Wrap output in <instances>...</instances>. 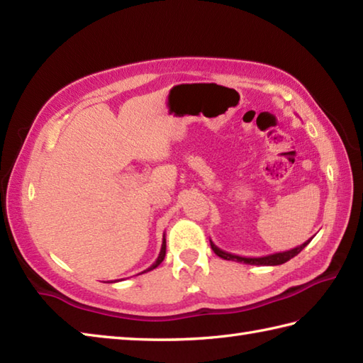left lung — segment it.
Returning <instances> with one entry per match:
<instances>
[{"label": "left lung", "mask_w": 363, "mask_h": 363, "mask_svg": "<svg viewBox=\"0 0 363 363\" xmlns=\"http://www.w3.org/2000/svg\"><path fill=\"white\" fill-rule=\"evenodd\" d=\"M310 240L311 239H308L307 242H303L302 245H297L294 248H291V250L266 255V257H239V255L225 252V250H222V248H218L214 242H212V240H211V247H212V250H214L217 257L223 258V259H228V261H238V262H244V264H253V266H279V264H283V262L289 261L291 258H294L296 255H299L303 250V248L310 244Z\"/></svg>", "instance_id": "obj_1"}]
</instances>
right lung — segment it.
I'll use <instances>...</instances> for the list:
<instances>
[{
  "label": "right lung",
  "mask_w": 363,
  "mask_h": 363,
  "mask_svg": "<svg viewBox=\"0 0 363 363\" xmlns=\"http://www.w3.org/2000/svg\"><path fill=\"white\" fill-rule=\"evenodd\" d=\"M165 253H167V239H165V236H163V240H162V248H160V253H159V257H157V259L154 261V264L152 266H149L146 271H143L141 274H145V272H149V271H152V269H155L157 267L160 262L163 261V258H165Z\"/></svg>",
  "instance_id": "right-lung-1"
}]
</instances>
